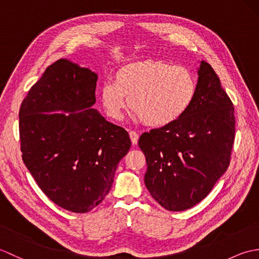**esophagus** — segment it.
<instances>
[{
    "label": "esophagus",
    "instance_id": "obj_1",
    "mask_svg": "<svg viewBox=\"0 0 259 259\" xmlns=\"http://www.w3.org/2000/svg\"><path fill=\"white\" fill-rule=\"evenodd\" d=\"M129 136H130V139H131V142H133V145L136 146L137 144H138V139H139V135L136 133V131H130L129 133Z\"/></svg>",
    "mask_w": 259,
    "mask_h": 259
}]
</instances>
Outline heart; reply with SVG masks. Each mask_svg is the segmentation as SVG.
Returning <instances> with one entry per match:
<instances>
[{
  "label": "heart",
  "instance_id": "obj_1",
  "mask_svg": "<svg viewBox=\"0 0 259 259\" xmlns=\"http://www.w3.org/2000/svg\"><path fill=\"white\" fill-rule=\"evenodd\" d=\"M195 74L183 65L160 60H142L121 67L114 81L100 88L102 107L109 118L119 120L126 106L149 126H166L188 111L197 95Z\"/></svg>",
  "mask_w": 259,
  "mask_h": 259
}]
</instances>
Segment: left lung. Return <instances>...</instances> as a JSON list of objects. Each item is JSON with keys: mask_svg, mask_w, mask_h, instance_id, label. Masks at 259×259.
<instances>
[{"mask_svg": "<svg viewBox=\"0 0 259 259\" xmlns=\"http://www.w3.org/2000/svg\"><path fill=\"white\" fill-rule=\"evenodd\" d=\"M188 111L140 136L145 184L159 205L183 211L200 202L226 172L235 140L234 106L211 65L201 61Z\"/></svg>", "mask_w": 259, "mask_h": 259, "instance_id": "left-lung-1", "label": "left lung"}]
</instances>
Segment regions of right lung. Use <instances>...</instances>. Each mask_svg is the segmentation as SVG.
<instances>
[{"mask_svg":"<svg viewBox=\"0 0 259 259\" xmlns=\"http://www.w3.org/2000/svg\"><path fill=\"white\" fill-rule=\"evenodd\" d=\"M97 80L91 70L60 59L27 92L19 112L24 164L50 200L72 212L90 211L104 199L131 146L123 128L92 108Z\"/></svg>","mask_w":259,"mask_h":259,"instance_id":"1","label":"right lung"}]
</instances>
